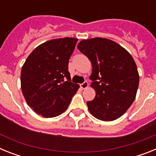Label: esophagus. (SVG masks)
Here are the masks:
<instances>
[{
  "instance_id": "34e87169",
  "label": "esophagus",
  "mask_w": 156,
  "mask_h": 156,
  "mask_svg": "<svg viewBox=\"0 0 156 156\" xmlns=\"http://www.w3.org/2000/svg\"><path fill=\"white\" fill-rule=\"evenodd\" d=\"M87 87H88V83L87 82V81H85V82H83V83H81L80 84V87L82 88V89H86Z\"/></svg>"
}]
</instances>
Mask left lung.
<instances>
[{"mask_svg":"<svg viewBox=\"0 0 156 156\" xmlns=\"http://www.w3.org/2000/svg\"><path fill=\"white\" fill-rule=\"evenodd\" d=\"M77 48L92 65L90 87L96 95L87 102L88 109L100 120L118 119L137 94L139 74L133 57L115 41L101 37L83 40Z\"/></svg>","mask_w":156,"mask_h":156,"instance_id":"8db88e82","label":"left lung"}]
</instances>
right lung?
<instances>
[{
  "instance_id": "right-lung-1",
  "label": "right lung",
  "mask_w": 156,
  "mask_h": 156,
  "mask_svg": "<svg viewBox=\"0 0 156 156\" xmlns=\"http://www.w3.org/2000/svg\"><path fill=\"white\" fill-rule=\"evenodd\" d=\"M78 39L65 37L41 44L31 52L21 71L22 92L27 104L38 115H61L79 89L71 82L69 60Z\"/></svg>"
}]
</instances>
